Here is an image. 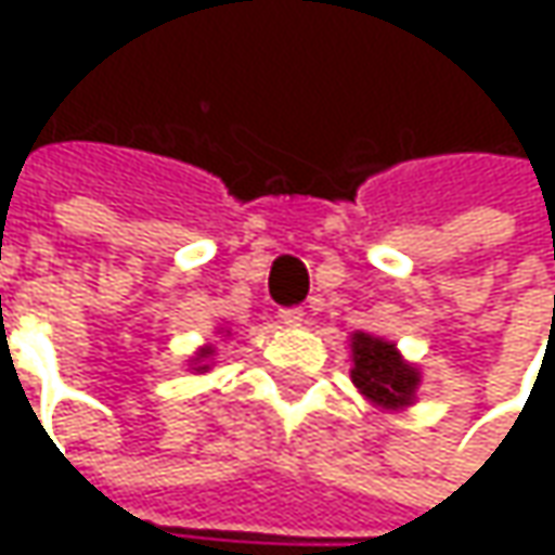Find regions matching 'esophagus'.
I'll use <instances>...</instances> for the list:
<instances>
[{
	"label": "esophagus",
	"mask_w": 555,
	"mask_h": 555,
	"mask_svg": "<svg viewBox=\"0 0 555 555\" xmlns=\"http://www.w3.org/2000/svg\"><path fill=\"white\" fill-rule=\"evenodd\" d=\"M278 318H281L287 327H302V324H306V311L302 309H281L278 311Z\"/></svg>",
	"instance_id": "obj_1"
}]
</instances>
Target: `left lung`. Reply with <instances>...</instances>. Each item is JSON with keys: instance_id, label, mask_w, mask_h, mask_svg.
<instances>
[{"instance_id": "left-lung-1", "label": "left lung", "mask_w": 555, "mask_h": 555, "mask_svg": "<svg viewBox=\"0 0 555 555\" xmlns=\"http://www.w3.org/2000/svg\"><path fill=\"white\" fill-rule=\"evenodd\" d=\"M349 358H352L354 389L379 411H404L414 408L416 389L423 383V373L398 352L392 339L373 336V333L354 331L349 336Z\"/></svg>"}]
</instances>
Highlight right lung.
Wrapping results in <instances>:
<instances>
[{
    "instance_id": "1",
    "label": "right lung",
    "mask_w": 555,
    "mask_h": 555,
    "mask_svg": "<svg viewBox=\"0 0 555 555\" xmlns=\"http://www.w3.org/2000/svg\"><path fill=\"white\" fill-rule=\"evenodd\" d=\"M216 336H222V339H228V336H234V331L228 327V324H219L216 327ZM216 358V343H206V346H201L197 352L191 354V361H188V371L191 373H209L212 371V361Z\"/></svg>"
}]
</instances>
